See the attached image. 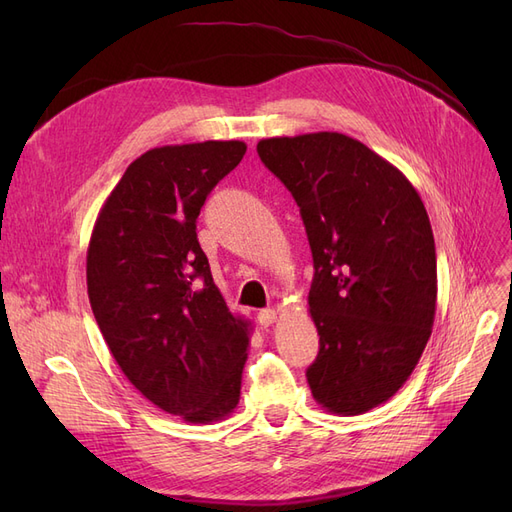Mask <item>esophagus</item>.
<instances>
[{
	"label": "esophagus",
	"mask_w": 512,
	"mask_h": 512,
	"mask_svg": "<svg viewBox=\"0 0 512 512\" xmlns=\"http://www.w3.org/2000/svg\"><path fill=\"white\" fill-rule=\"evenodd\" d=\"M275 320H277L275 309H260L258 312V324L262 329H269Z\"/></svg>",
	"instance_id": "esophagus-1"
}]
</instances>
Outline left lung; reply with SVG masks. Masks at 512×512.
Segmentation results:
<instances>
[{
  "instance_id": "left-lung-1",
  "label": "left lung",
  "mask_w": 512,
  "mask_h": 512,
  "mask_svg": "<svg viewBox=\"0 0 512 512\" xmlns=\"http://www.w3.org/2000/svg\"><path fill=\"white\" fill-rule=\"evenodd\" d=\"M258 156L299 205L314 258L307 367L314 399L354 416L410 378L436 316V243L406 175L339 132L262 138Z\"/></svg>"
}]
</instances>
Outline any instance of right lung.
Listing matches in <instances>:
<instances>
[{
	"instance_id": "obj_1",
	"label": "right lung",
	"mask_w": 512,
	"mask_h": 512,
	"mask_svg": "<svg viewBox=\"0 0 512 512\" xmlns=\"http://www.w3.org/2000/svg\"><path fill=\"white\" fill-rule=\"evenodd\" d=\"M241 141L156 147L102 205L87 250V294L108 350L153 406L188 423L239 404L250 322L232 316L196 218L243 156Z\"/></svg>"
}]
</instances>
